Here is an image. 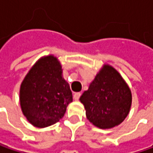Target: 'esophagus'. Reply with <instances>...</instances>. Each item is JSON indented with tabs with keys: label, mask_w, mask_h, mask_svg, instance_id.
Instances as JSON below:
<instances>
[{
	"label": "esophagus",
	"mask_w": 153,
	"mask_h": 153,
	"mask_svg": "<svg viewBox=\"0 0 153 153\" xmlns=\"http://www.w3.org/2000/svg\"><path fill=\"white\" fill-rule=\"evenodd\" d=\"M80 96H81V93H80V92H75V93L74 94V98L75 100H79Z\"/></svg>",
	"instance_id": "obj_1"
}]
</instances>
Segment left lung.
Returning <instances> with one entry per match:
<instances>
[{"label":"left lung","mask_w":153,"mask_h":153,"mask_svg":"<svg viewBox=\"0 0 153 153\" xmlns=\"http://www.w3.org/2000/svg\"><path fill=\"white\" fill-rule=\"evenodd\" d=\"M79 100L91 123L100 128H111L128 115L132 95L119 73L105 65Z\"/></svg>","instance_id":"1"}]
</instances>
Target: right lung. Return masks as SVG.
Returning <instances> with one entry per match:
<instances>
[{"instance_id":"right-lung-1","label":"right lung","mask_w":153,"mask_h":153,"mask_svg":"<svg viewBox=\"0 0 153 153\" xmlns=\"http://www.w3.org/2000/svg\"><path fill=\"white\" fill-rule=\"evenodd\" d=\"M19 97L23 114L35 127H49L63 117L73 95L56 57L42 58L31 68L20 85Z\"/></svg>"}]
</instances>
